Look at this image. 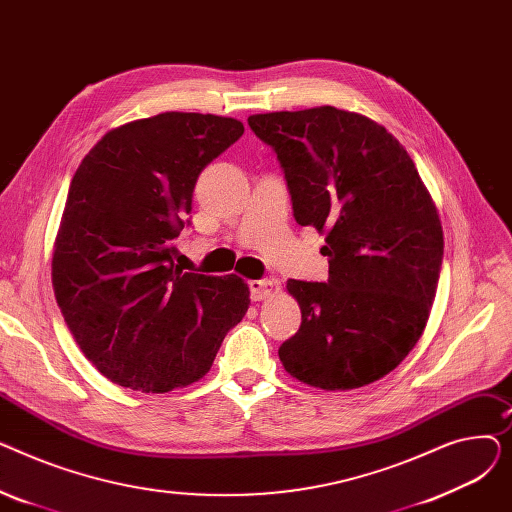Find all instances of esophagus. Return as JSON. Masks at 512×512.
I'll list each match as a JSON object with an SVG mask.
<instances>
[{
  "mask_svg": "<svg viewBox=\"0 0 512 512\" xmlns=\"http://www.w3.org/2000/svg\"><path fill=\"white\" fill-rule=\"evenodd\" d=\"M249 288H251V299L253 301H265V299H270L272 294H276L280 286H278V280L265 278V280L249 282Z\"/></svg>",
  "mask_w": 512,
  "mask_h": 512,
  "instance_id": "obj_1",
  "label": "esophagus"
}]
</instances>
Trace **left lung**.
I'll return each instance as SVG.
<instances>
[{
    "label": "left lung",
    "mask_w": 512,
    "mask_h": 512,
    "mask_svg": "<svg viewBox=\"0 0 512 512\" xmlns=\"http://www.w3.org/2000/svg\"><path fill=\"white\" fill-rule=\"evenodd\" d=\"M274 147L294 220L326 234L328 282L288 280L301 328L284 369L321 390L384 378L421 338L444 255L438 207L411 155L367 116L332 105L249 116Z\"/></svg>",
    "instance_id": "left-lung-1"
}]
</instances>
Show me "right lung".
I'll return each mask as SVG.
<instances>
[{
  "mask_svg": "<svg viewBox=\"0 0 512 512\" xmlns=\"http://www.w3.org/2000/svg\"><path fill=\"white\" fill-rule=\"evenodd\" d=\"M240 120L164 112L107 130L70 182L51 284L85 357L118 386L164 394L199 382L245 317L249 284L174 265L203 168Z\"/></svg>",
  "mask_w": 512,
  "mask_h": 512,
  "instance_id": "obj_1",
  "label": "right lung"
}]
</instances>
